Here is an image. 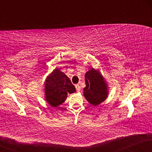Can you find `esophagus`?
I'll return each instance as SVG.
<instances>
[{
  "instance_id": "1",
  "label": "esophagus",
  "mask_w": 152,
  "mask_h": 152,
  "mask_svg": "<svg viewBox=\"0 0 152 152\" xmlns=\"http://www.w3.org/2000/svg\"><path fill=\"white\" fill-rule=\"evenodd\" d=\"M75 87H76V89L77 91L78 92L80 91V89H81V87H80L79 84H76L75 85Z\"/></svg>"
}]
</instances>
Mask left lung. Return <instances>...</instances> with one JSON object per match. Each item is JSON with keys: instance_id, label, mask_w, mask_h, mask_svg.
Segmentation results:
<instances>
[{"instance_id": "left-lung-1", "label": "left lung", "mask_w": 152, "mask_h": 152, "mask_svg": "<svg viewBox=\"0 0 152 152\" xmlns=\"http://www.w3.org/2000/svg\"><path fill=\"white\" fill-rule=\"evenodd\" d=\"M86 87L83 95L93 106H97L108 96V88L105 80L98 70L91 69L85 74Z\"/></svg>"}]
</instances>
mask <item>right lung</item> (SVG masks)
I'll return each mask as SVG.
<instances>
[{"label":"right lung","mask_w":152,"mask_h":152,"mask_svg":"<svg viewBox=\"0 0 152 152\" xmlns=\"http://www.w3.org/2000/svg\"><path fill=\"white\" fill-rule=\"evenodd\" d=\"M45 96L47 102L53 107L63 104L68 94L76 92V88L64 72L56 69L45 82Z\"/></svg>","instance_id":"obj_1"}]
</instances>
